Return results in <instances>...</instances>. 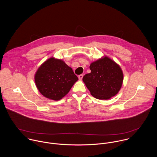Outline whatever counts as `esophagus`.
<instances>
[{
	"mask_svg": "<svg viewBox=\"0 0 157 157\" xmlns=\"http://www.w3.org/2000/svg\"><path fill=\"white\" fill-rule=\"evenodd\" d=\"M83 74H80V75H78V78H79V80H82V79L83 78Z\"/></svg>",
	"mask_w": 157,
	"mask_h": 157,
	"instance_id": "1",
	"label": "esophagus"
}]
</instances>
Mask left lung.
Here are the masks:
<instances>
[{
    "mask_svg": "<svg viewBox=\"0 0 157 157\" xmlns=\"http://www.w3.org/2000/svg\"><path fill=\"white\" fill-rule=\"evenodd\" d=\"M90 73L85 74L83 81L90 94L100 100H108L120 90L123 74L121 67L114 61L105 56L92 62Z\"/></svg>",
    "mask_w": 157,
    "mask_h": 157,
    "instance_id": "left-lung-1",
    "label": "left lung"
}]
</instances>
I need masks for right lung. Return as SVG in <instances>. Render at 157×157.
<instances>
[{"label": "right lung", "instance_id": "add662e5", "mask_svg": "<svg viewBox=\"0 0 157 157\" xmlns=\"http://www.w3.org/2000/svg\"><path fill=\"white\" fill-rule=\"evenodd\" d=\"M34 79L39 92L53 100L62 99L78 80L71 67L63 60L54 57L48 59L39 67Z\"/></svg>", "mask_w": 157, "mask_h": 157}]
</instances>
